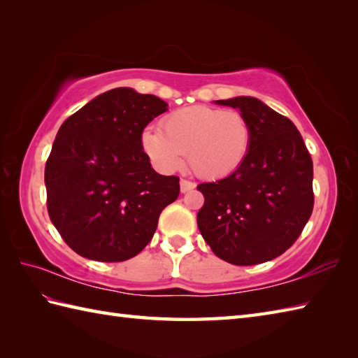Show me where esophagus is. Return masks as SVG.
<instances>
[{"instance_id": "obj_1", "label": "esophagus", "mask_w": 358, "mask_h": 358, "mask_svg": "<svg viewBox=\"0 0 358 358\" xmlns=\"http://www.w3.org/2000/svg\"><path fill=\"white\" fill-rule=\"evenodd\" d=\"M196 187L194 182L188 180V179H182L180 180V192L182 193H187V192H192V189Z\"/></svg>"}]
</instances>
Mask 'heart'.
Listing matches in <instances>:
<instances>
[{
    "label": "heart",
    "mask_w": 358,
    "mask_h": 358,
    "mask_svg": "<svg viewBox=\"0 0 358 358\" xmlns=\"http://www.w3.org/2000/svg\"><path fill=\"white\" fill-rule=\"evenodd\" d=\"M251 145V125L237 110L192 106L166 115L161 130L142 134V147L161 170L173 171L184 155L197 176L219 179L234 173Z\"/></svg>",
    "instance_id": "1"
}]
</instances>
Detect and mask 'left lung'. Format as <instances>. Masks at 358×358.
Returning a JSON list of instances; mask_svg holds the SVG:
<instances>
[{
  "mask_svg": "<svg viewBox=\"0 0 358 358\" xmlns=\"http://www.w3.org/2000/svg\"><path fill=\"white\" fill-rule=\"evenodd\" d=\"M251 125L245 161L229 176L197 185V227L213 252L248 266L279 257L299 239L314 208L313 159L287 116L251 96L217 101Z\"/></svg>",
  "mask_w": 358,
  "mask_h": 358,
  "instance_id": "obj_1",
  "label": "left lung"
}]
</instances>
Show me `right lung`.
I'll list each match as a JSON object with an SVG mask.
<instances>
[{"instance_id": "add662e5", "label": "right lung", "mask_w": 358, "mask_h": 358, "mask_svg": "<svg viewBox=\"0 0 358 358\" xmlns=\"http://www.w3.org/2000/svg\"><path fill=\"white\" fill-rule=\"evenodd\" d=\"M166 102L127 87L69 116L45 162L47 211L79 256L124 262L145 248L159 214L178 199V176H162L142 150V131Z\"/></svg>"}]
</instances>
